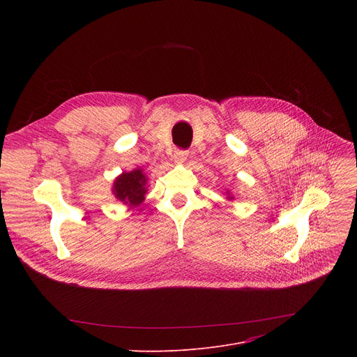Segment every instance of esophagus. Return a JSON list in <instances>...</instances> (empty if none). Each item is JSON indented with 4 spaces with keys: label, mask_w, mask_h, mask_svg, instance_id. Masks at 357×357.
<instances>
[{
    "label": "esophagus",
    "mask_w": 357,
    "mask_h": 357,
    "mask_svg": "<svg viewBox=\"0 0 357 357\" xmlns=\"http://www.w3.org/2000/svg\"><path fill=\"white\" fill-rule=\"evenodd\" d=\"M172 158H174L175 162L182 163V162L186 160V158H188V150H185V149H176Z\"/></svg>",
    "instance_id": "esophagus-1"
}]
</instances>
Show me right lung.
Returning a JSON list of instances; mask_svg holds the SVG:
<instances>
[{
	"mask_svg": "<svg viewBox=\"0 0 357 357\" xmlns=\"http://www.w3.org/2000/svg\"><path fill=\"white\" fill-rule=\"evenodd\" d=\"M146 176L142 174L140 169H135L133 172H127L120 175L114 182V195L123 201L124 204L135 205L137 207L139 204L144 199L146 194Z\"/></svg>",
	"mask_w": 357,
	"mask_h": 357,
	"instance_id": "right-lung-1",
	"label": "right lung"
}]
</instances>
